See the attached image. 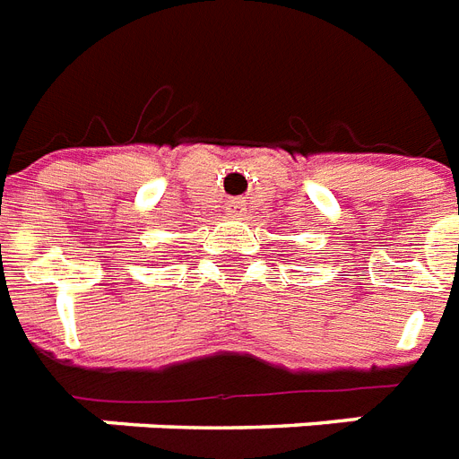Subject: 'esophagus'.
Segmentation results:
<instances>
[{"label": "esophagus", "mask_w": 459, "mask_h": 459, "mask_svg": "<svg viewBox=\"0 0 459 459\" xmlns=\"http://www.w3.org/2000/svg\"><path fill=\"white\" fill-rule=\"evenodd\" d=\"M245 212V199H240V197H233L229 202V214H233V216H240Z\"/></svg>", "instance_id": "1"}]
</instances>
